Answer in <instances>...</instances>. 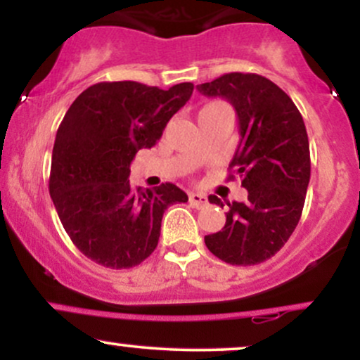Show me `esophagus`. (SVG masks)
Here are the masks:
<instances>
[{"label":"esophagus","instance_id":"esophagus-1","mask_svg":"<svg viewBox=\"0 0 360 360\" xmlns=\"http://www.w3.org/2000/svg\"><path fill=\"white\" fill-rule=\"evenodd\" d=\"M189 203L196 206V208H203V206L208 203V200H206L205 194L201 193H189Z\"/></svg>","mask_w":360,"mask_h":360}]
</instances>
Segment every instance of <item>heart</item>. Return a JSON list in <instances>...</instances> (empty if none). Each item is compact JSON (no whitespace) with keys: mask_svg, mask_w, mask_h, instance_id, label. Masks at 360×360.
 I'll return each mask as SVG.
<instances>
[{"mask_svg":"<svg viewBox=\"0 0 360 360\" xmlns=\"http://www.w3.org/2000/svg\"><path fill=\"white\" fill-rule=\"evenodd\" d=\"M213 106H220V105H218V103H212V105H206V106H205V108H203V110H208V108H213Z\"/></svg>","mask_w":360,"mask_h":360,"instance_id":"obj_1","label":"heart"}]
</instances>
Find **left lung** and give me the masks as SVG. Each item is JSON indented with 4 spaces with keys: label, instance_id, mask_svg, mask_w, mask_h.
Returning <instances> with one entry per match:
<instances>
[{
    "label": "left lung",
    "instance_id": "obj_1",
    "mask_svg": "<svg viewBox=\"0 0 360 360\" xmlns=\"http://www.w3.org/2000/svg\"><path fill=\"white\" fill-rule=\"evenodd\" d=\"M196 89L235 108L240 140L230 167L249 193L243 203L226 201L225 226L206 235L205 243L232 266L260 264L288 242L303 212L311 171L303 117L279 86L259 74H223ZM208 200L225 206L213 194Z\"/></svg>",
    "mask_w": 360,
    "mask_h": 360
}]
</instances>
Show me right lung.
<instances>
[{
	"instance_id": "right-lung-1",
	"label": "right lung",
	"mask_w": 360,
	"mask_h": 360,
	"mask_svg": "<svg viewBox=\"0 0 360 360\" xmlns=\"http://www.w3.org/2000/svg\"><path fill=\"white\" fill-rule=\"evenodd\" d=\"M193 89V82L167 91L98 82L68 110L53 143L49 191L62 226L88 259L111 269L139 266L155 250L167 206L188 201L176 184L135 189L128 176L135 154L155 146Z\"/></svg>"
}]
</instances>
